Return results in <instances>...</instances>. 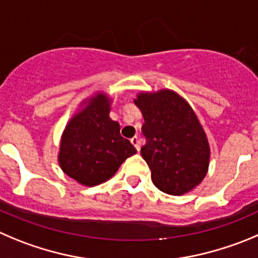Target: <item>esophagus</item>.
<instances>
[{
    "mask_svg": "<svg viewBox=\"0 0 258 258\" xmlns=\"http://www.w3.org/2000/svg\"><path fill=\"white\" fill-rule=\"evenodd\" d=\"M131 143H132V145L135 146V148H136V150L137 151H140V145H141V140L140 139H139V137L137 136H134L131 139Z\"/></svg>",
    "mask_w": 258,
    "mask_h": 258,
    "instance_id": "1",
    "label": "esophagus"
}]
</instances>
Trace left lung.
Wrapping results in <instances>:
<instances>
[{"instance_id":"left-lung-1","label":"left lung","mask_w":258,"mask_h":258,"mask_svg":"<svg viewBox=\"0 0 258 258\" xmlns=\"http://www.w3.org/2000/svg\"><path fill=\"white\" fill-rule=\"evenodd\" d=\"M144 117L141 155L160 191L183 195L204 179L210 149L194 110L170 90L140 94L135 100Z\"/></svg>"}]
</instances>
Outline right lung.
I'll return each mask as SVG.
<instances>
[{
    "mask_svg": "<svg viewBox=\"0 0 258 258\" xmlns=\"http://www.w3.org/2000/svg\"><path fill=\"white\" fill-rule=\"evenodd\" d=\"M136 149L119 134L118 122L109 118V103L98 95L67 124L61 141L62 170L85 186L109 179Z\"/></svg>",
    "mask_w": 258,
    "mask_h": 258,
    "instance_id": "obj_1",
    "label": "right lung"
}]
</instances>
